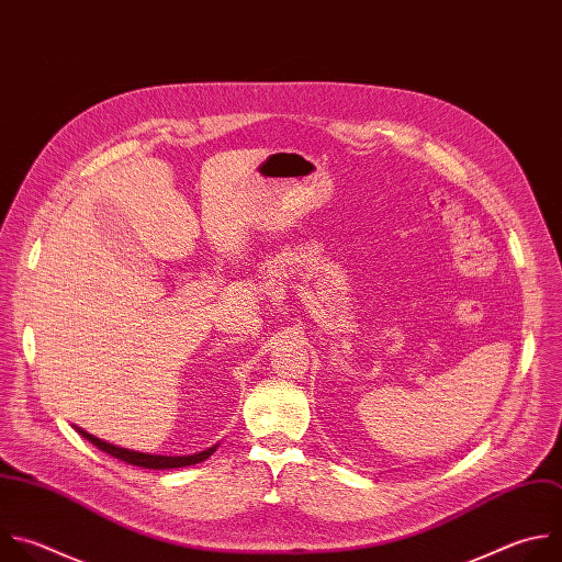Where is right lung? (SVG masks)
I'll use <instances>...</instances> for the list:
<instances>
[{
  "instance_id": "obj_1",
  "label": "right lung",
  "mask_w": 562,
  "mask_h": 562,
  "mask_svg": "<svg viewBox=\"0 0 562 562\" xmlns=\"http://www.w3.org/2000/svg\"><path fill=\"white\" fill-rule=\"evenodd\" d=\"M86 440H90L97 450L115 457L128 465H137V468H146V470H172V468H188V465H196L201 461H205L207 457H212V452H216L218 445H212L207 447L205 452H199V454H192V457H159V454H144V452H135V450H126V447H117L112 442H105L88 431H83L81 427L72 425Z\"/></svg>"
}]
</instances>
